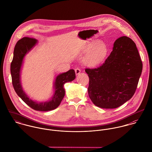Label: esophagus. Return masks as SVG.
I'll use <instances>...</instances> for the list:
<instances>
[{"mask_svg":"<svg viewBox=\"0 0 152 152\" xmlns=\"http://www.w3.org/2000/svg\"><path fill=\"white\" fill-rule=\"evenodd\" d=\"M75 72L76 75H78V74H80V72H81V69H79V68H76V69H75Z\"/></svg>","mask_w":152,"mask_h":152,"instance_id":"1","label":"esophagus"}]
</instances>
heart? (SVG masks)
Instances as JSON below:
<instances>
[{
    "instance_id": "heart-1",
    "label": "heart",
    "mask_w": 152,
    "mask_h": 152,
    "mask_svg": "<svg viewBox=\"0 0 152 152\" xmlns=\"http://www.w3.org/2000/svg\"><path fill=\"white\" fill-rule=\"evenodd\" d=\"M96 44L98 45L91 52V48H88L86 51V53H88V54L86 56L84 63L88 66L92 67L99 65L107 56L108 50L106 44L100 42H98Z\"/></svg>"
}]
</instances>
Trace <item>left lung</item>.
Listing matches in <instances>:
<instances>
[{
  "mask_svg": "<svg viewBox=\"0 0 152 152\" xmlns=\"http://www.w3.org/2000/svg\"><path fill=\"white\" fill-rule=\"evenodd\" d=\"M142 62L134 42L119 37L105 63L97 68H86L88 92L93 104L101 108H116L134 95L142 71Z\"/></svg>",
  "mask_w": 152,
  "mask_h": 152,
  "instance_id": "left-lung-1",
  "label": "left lung"
}]
</instances>
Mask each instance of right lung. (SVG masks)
Masks as SVG:
<instances>
[{
  "label": "right lung",
  "mask_w": 152,
  "mask_h": 152,
  "mask_svg": "<svg viewBox=\"0 0 152 152\" xmlns=\"http://www.w3.org/2000/svg\"><path fill=\"white\" fill-rule=\"evenodd\" d=\"M36 39L23 37L16 44L13 52V58L10 65L12 84L18 95L30 108L39 111H48L57 108L65 95L64 85L75 78L74 69L58 75L54 83V94L51 98L45 102H37L31 99L22 88L20 72L24 58L26 55L37 44Z\"/></svg>",
  "instance_id": "add662e5"
}]
</instances>
